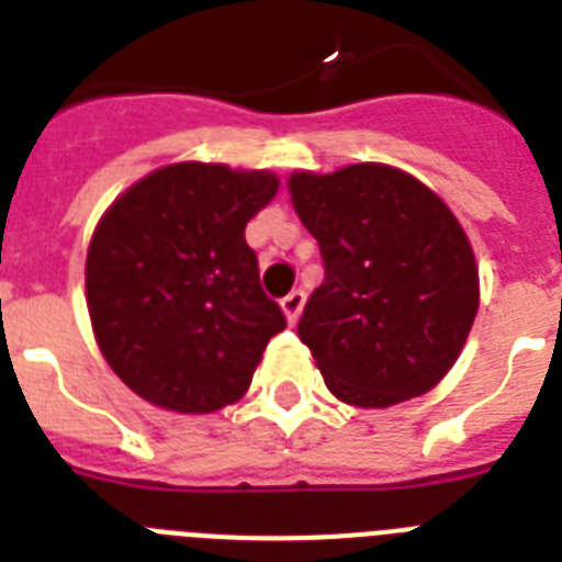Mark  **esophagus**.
Listing matches in <instances>:
<instances>
[{
  "label": "esophagus",
  "instance_id": "34e87169",
  "mask_svg": "<svg viewBox=\"0 0 562 562\" xmlns=\"http://www.w3.org/2000/svg\"><path fill=\"white\" fill-rule=\"evenodd\" d=\"M303 303H306V294H303V289H294L289 291L285 297H282V312H285V317H289V324H297L300 312H303Z\"/></svg>",
  "mask_w": 562,
  "mask_h": 562
}]
</instances>
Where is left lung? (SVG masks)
Returning <instances> with one entry per match:
<instances>
[{
    "label": "left lung",
    "instance_id": "1",
    "mask_svg": "<svg viewBox=\"0 0 562 562\" xmlns=\"http://www.w3.org/2000/svg\"><path fill=\"white\" fill-rule=\"evenodd\" d=\"M289 192L324 256L297 335L326 387L359 408L431 391L479 312V268L458 218L417 178L382 162L297 171Z\"/></svg>",
    "mask_w": 562,
    "mask_h": 562
}]
</instances>
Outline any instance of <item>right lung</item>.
<instances>
[{
	"label": "right lung",
	"mask_w": 562,
	"mask_h": 562,
	"mask_svg": "<svg viewBox=\"0 0 562 562\" xmlns=\"http://www.w3.org/2000/svg\"><path fill=\"white\" fill-rule=\"evenodd\" d=\"M271 171L175 162L104 212L87 250V308L113 373L143 400L210 414L250 387L285 315L259 285L247 221Z\"/></svg>",
	"instance_id": "right-lung-1"
}]
</instances>
